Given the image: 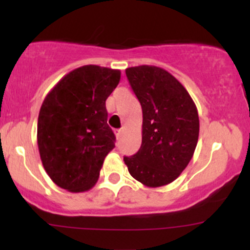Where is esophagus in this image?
I'll use <instances>...</instances> for the list:
<instances>
[{"label":"esophagus","instance_id":"esophagus-1","mask_svg":"<svg viewBox=\"0 0 250 250\" xmlns=\"http://www.w3.org/2000/svg\"><path fill=\"white\" fill-rule=\"evenodd\" d=\"M122 132H123L122 129H117V130H116V137H117V138H120L121 135H122Z\"/></svg>","mask_w":250,"mask_h":250}]
</instances>
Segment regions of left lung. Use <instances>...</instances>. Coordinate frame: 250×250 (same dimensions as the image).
I'll list each match as a JSON object with an SVG mask.
<instances>
[{
  "label": "left lung",
  "mask_w": 250,
  "mask_h": 250,
  "mask_svg": "<svg viewBox=\"0 0 250 250\" xmlns=\"http://www.w3.org/2000/svg\"><path fill=\"white\" fill-rule=\"evenodd\" d=\"M125 75L143 109V139L139 151L123 160L141 184L165 186L180 175L195 152L197 107L184 85L161 67H128Z\"/></svg>",
  "instance_id": "left-lung-1"
}]
</instances>
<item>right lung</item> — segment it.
<instances>
[{"label":"right lung","instance_id":"add662e5","mask_svg":"<svg viewBox=\"0 0 250 250\" xmlns=\"http://www.w3.org/2000/svg\"><path fill=\"white\" fill-rule=\"evenodd\" d=\"M120 70L84 65L65 75L42 103L37 144L53 183L70 192L95 185L116 137L107 125V97Z\"/></svg>","mask_w":250,"mask_h":250}]
</instances>
